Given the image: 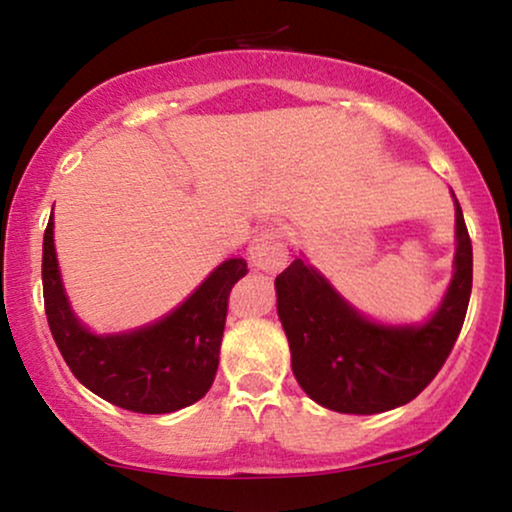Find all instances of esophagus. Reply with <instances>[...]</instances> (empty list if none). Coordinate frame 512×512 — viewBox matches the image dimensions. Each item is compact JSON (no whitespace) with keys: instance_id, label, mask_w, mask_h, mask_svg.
Masks as SVG:
<instances>
[{"instance_id":"esophagus-1","label":"esophagus","mask_w":512,"mask_h":512,"mask_svg":"<svg viewBox=\"0 0 512 512\" xmlns=\"http://www.w3.org/2000/svg\"><path fill=\"white\" fill-rule=\"evenodd\" d=\"M249 261L263 272H279L289 261L286 233L282 226H268L249 244Z\"/></svg>"}]
</instances>
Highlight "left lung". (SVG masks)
Returning <instances> with one entry per match:
<instances>
[{"label":"left lung","mask_w":512,"mask_h":512,"mask_svg":"<svg viewBox=\"0 0 512 512\" xmlns=\"http://www.w3.org/2000/svg\"><path fill=\"white\" fill-rule=\"evenodd\" d=\"M275 286L293 375L312 401L347 415L410 403L443 368L466 319L473 247L459 202L454 277L424 326L389 328L363 319L300 258L277 275Z\"/></svg>","instance_id":"left-lung-1"}]
</instances>
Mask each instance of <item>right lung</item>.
Instances as JSON below:
<instances>
[{
  "mask_svg": "<svg viewBox=\"0 0 512 512\" xmlns=\"http://www.w3.org/2000/svg\"><path fill=\"white\" fill-rule=\"evenodd\" d=\"M247 272L242 258H230L163 321L100 338L69 310L53 247V216L44 233V307L62 359L93 394L144 415L181 410L207 394L219 368L228 296Z\"/></svg>",
  "mask_w": 512,
  "mask_h": 512,
  "instance_id": "add662e5",
  "label": "right lung"
}]
</instances>
